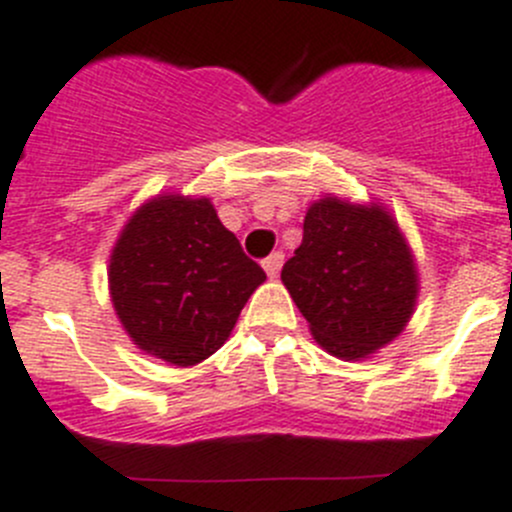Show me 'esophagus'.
Listing matches in <instances>:
<instances>
[{"label": "esophagus", "instance_id": "esophagus-1", "mask_svg": "<svg viewBox=\"0 0 512 512\" xmlns=\"http://www.w3.org/2000/svg\"><path fill=\"white\" fill-rule=\"evenodd\" d=\"M283 262H285L283 252H272L270 257H265V260H262V267H265V272L270 275V278H278V272H280V267H283Z\"/></svg>", "mask_w": 512, "mask_h": 512}]
</instances>
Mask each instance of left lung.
Listing matches in <instances>:
<instances>
[{
  "label": "left lung",
  "mask_w": 512,
  "mask_h": 512,
  "mask_svg": "<svg viewBox=\"0 0 512 512\" xmlns=\"http://www.w3.org/2000/svg\"><path fill=\"white\" fill-rule=\"evenodd\" d=\"M280 278L315 341L346 361L394 341L419 293L414 255L394 217L379 204L338 197L310 204L303 242Z\"/></svg>",
  "instance_id": "left-lung-1"
}]
</instances>
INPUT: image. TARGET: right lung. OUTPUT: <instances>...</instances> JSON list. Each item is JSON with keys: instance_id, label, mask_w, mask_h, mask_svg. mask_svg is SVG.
Masks as SVG:
<instances>
[{"instance_id": "1", "label": "right lung", "mask_w": 512, "mask_h": 512, "mask_svg": "<svg viewBox=\"0 0 512 512\" xmlns=\"http://www.w3.org/2000/svg\"><path fill=\"white\" fill-rule=\"evenodd\" d=\"M265 270L207 197L159 194L133 212L108 265L111 300L141 351L174 366L212 356Z\"/></svg>"}]
</instances>
